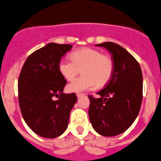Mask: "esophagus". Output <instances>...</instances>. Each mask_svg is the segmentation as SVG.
Returning a JSON list of instances; mask_svg holds the SVG:
<instances>
[{
	"instance_id": "1",
	"label": "esophagus",
	"mask_w": 161,
	"mask_h": 161,
	"mask_svg": "<svg viewBox=\"0 0 161 161\" xmlns=\"http://www.w3.org/2000/svg\"><path fill=\"white\" fill-rule=\"evenodd\" d=\"M76 95H77L78 98H79V97H81V96H83L84 94H82V93H77V94H76Z\"/></svg>"
}]
</instances>
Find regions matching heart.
<instances>
[{
    "label": "heart",
    "instance_id": "1",
    "mask_svg": "<svg viewBox=\"0 0 161 161\" xmlns=\"http://www.w3.org/2000/svg\"><path fill=\"white\" fill-rule=\"evenodd\" d=\"M71 59L59 62L58 70L68 81H71L81 72L82 76L67 86L70 92H80L104 86L110 82L114 73V62L111 57L103 54L100 50L82 48L71 54Z\"/></svg>",
    "mask_w": 161,
    "mask_h": 161
}]
</instances>
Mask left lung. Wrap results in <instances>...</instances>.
<instances>
[{
  "label": "left lung",
  "mask_w": 161,
  "mask_h": 161,
  "mask_svg": "<svg viewBox=\"0 0 161 161\" xmlns=\"http://www.w3.org/2000/svg\"><path fill=\"white\" fill-rule=\"evenodd\" d=\"M96 46L106 48L114 62L112 78L98 95H89L88 114L94 129L103 136L124 132L136 119L143 98V75L139 63L129 52L114 42Z\"/></svg>",
  "instance_id": "1"
}]
</instances>
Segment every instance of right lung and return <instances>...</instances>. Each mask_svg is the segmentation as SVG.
<instances>
[{
    "mask_svg": "<svg viewBox=\"0 0 161 161\" xmlns=\"http://www.w3.org/2000/svg\"><path fill=\"white\" fill-rule=\"evenodd\" d=\"M71 48L69 44L49 43L27 58L20 73L18 101L23 119L42 137L63 134L77 102L75 93H63L66 80L58 70L62 57Z\"/></svg>",
    "mask_w": 161,
    "mask_h": 161,
    "instance_id": "1",
    "label": "right lung"
}]
</instances>
